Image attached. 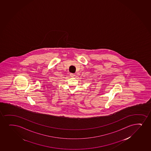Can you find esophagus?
Returning a JSON list of instances; mask_svg holds the SVG:
<instances>
[{
  "instance_id": "esophagus-1",
  "label": "esophagus",
  "mask_w": 151,
  "mask_h": 151,
  "mask_svg": "<svg viewBox=\"0 0 151 151\" xmlns=\"http://www.w3.org/2000/svg\"><path fill=\"white\" fill-rule=\"evenodd\" d=\"M70 76L72 77H74L75 76V74H73V73H70Z\"/></svg>"
}]
</instances>
